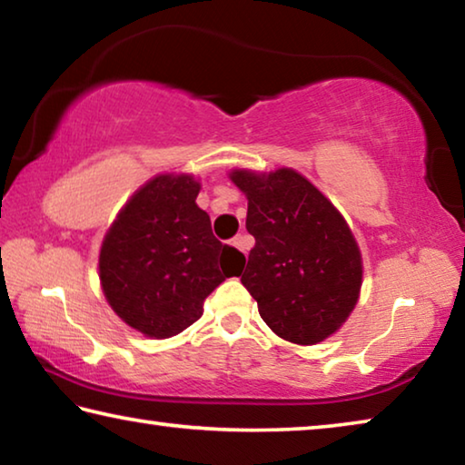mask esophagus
I'll return each instance as SVG.
<instances>
[{
    "mask_svg": "<svg viewBox=\"0 0 465 465\" xmlns=\"http://www.w3.org/2000/svg\"><path fill=\"white\" fill-rule=\"evenodd\" d=\"M232 246H235L238 248L243 256L248 254V250H250V240L246 238V235H235V238L232 240Z\"/></svg>",
    "mask_w": 465,
    "mask_h": 465,
    "instance_id": "1",
    "label": "esophagus"
}]
</instances>
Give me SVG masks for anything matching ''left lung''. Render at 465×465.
<instances>
[{"mask_svg": "<svg viewBox=\"0 0 465 465\" xmlns=\"http://www.w3.org/2000/svg\"><path fill=\"white\" fill-rule=\"evenodd\" d=\"M246 194L254 235L242 285L274 334L318 344L341 328L359 302L363 261L349 223L293 168L232 170Z\"/></svg>", "mask_w": 465, "mask_h": 465, "instance_id": "left-lung-1", "label": "left lung"}]
</instances>
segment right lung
I'll list each match as a JSON object with an SVG mask.
<instances>
[{
  "label": "right lung",
  "instance_id": "add662e5",
  "mask_svg": "<svg viewBox=\"0 0 465 465\" xmlns=\"http://www.w3.org/2000/svg\"><path fill=\"white\" fill-rule=\"evenodd\" d=\"M193 174H157L124 203L102 240L100 285L124 324L170 338L203 316L217 285L246 262L219 242L196 204Z\"/></svg>",
  "mask_w": 465,
  "mask_h": 465
}]
</instances>
